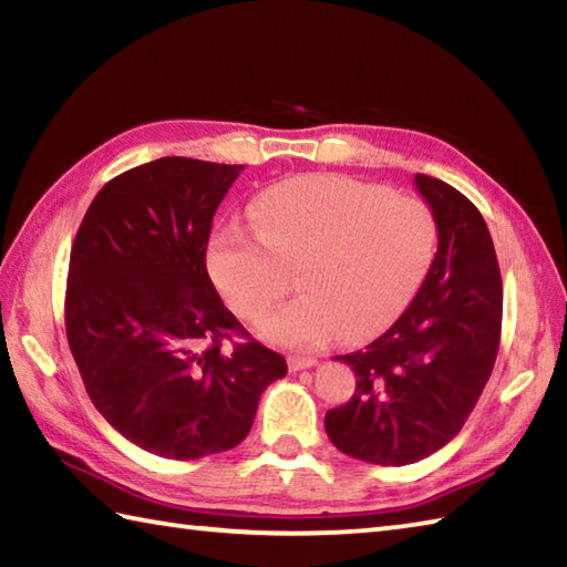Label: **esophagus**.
I'll return each mask as SVG.
<instances>
[{
    "label": "esophagus",
    "instance_id": "34e87169",
    "mask_svg": "<svg viewBox=\"0 0 567 567\" xmlns=\"http://www.w3.org/2000/svg\"><path fill=\"white\" fill-rule=\"evenodd\" d=\"M315 365H317L315 358H299V355L287 358V368H290V372H299V370H307V368H315Z\"/></svg>",
    "mask_w": 567,
    "mask_h": 567
}]
</instances>
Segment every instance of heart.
<instances>
[{"label": "heart", "mask_w": 567, "mask_h": 567, "mask_svg": "<svg viewBox=\"0 0 567 567\" xmlns=\"http://www.w3.org/2000/svg\"><path fill=\"white\" fill-rule=\"evenodd\" d=\"M252 228H216L207 268L238 317L258 319L295 270V302L260 321L272 343L315 351L380 333L412 302L436 252L424 202L388 195L343 175H302L268 187L250 207Z\"/></svg>", "instance_id": "1"}]
</instances>
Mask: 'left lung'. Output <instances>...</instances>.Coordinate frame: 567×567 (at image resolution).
Listing matches in <instances>:
<instances>
[{
    "label": "left lung",
    "instance_id": "left-lung-1",
    "mask_svg": "<svg viewBox=\"0 0 567 567\" xmlns=\"http://www.w3.org/2000/svg\"><path fill=\"white\" fill-rule=\"evenodd\" d=\"M414 185L436 219L439 250L404 315L341 355L355 394L323 419L336 449L375 465L416 463L453 441L499 348L502 277L483 214L443 179L416 173Z\"/></svg>",
    "mask_w": 567,
    "mask_h": 567
}]
</instances>
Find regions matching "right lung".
Instances as JSON below:
<instances>
[{
	"label": "right lung",
	"instance_id": "right-lung-1",
	"mask_svg": "<svg viewBox=\"0 0 567 567\" xmlns=\"http://www.w3.org/2000/svg\"><path fill=\"white\" fill-rule=\"evenodd\" d=\"M244 165L158 158L110 179L70 252L65 331L92 404L138 449L195 461L248 436L262 390L287 375L207 272L212 219Z\"/></svg>",
	"mask_w": 567,
	"mask_h": 567
}]
</instances>
